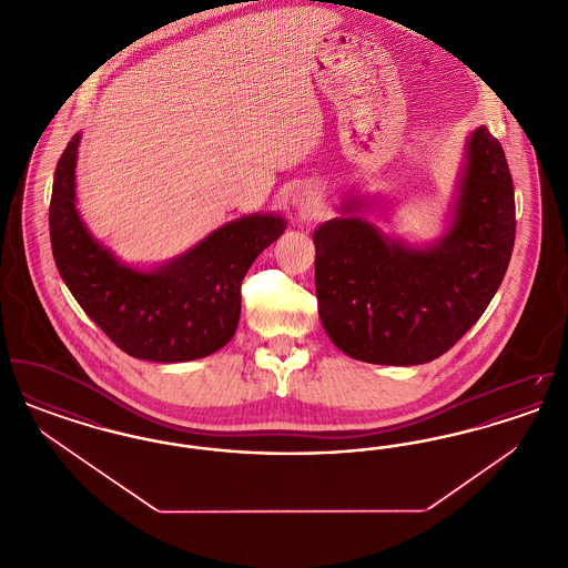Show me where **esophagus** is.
<instances>
[{
    "label": "esophagus",
    "mask_w": 568,
    "mask_h": 568,
    "mask_svg": "<svg viewBox=\"0 0 568 568\" xmlns=\"http://www.w3.org/2000/svg\"><path fill=\"white\" fill-rule=\"evenodd\" d=\"M300 209H302L304 213H315V211H317V200H315V197H306V200H302Z\"/></svg>",
    "instance_id": "1"
}]
</instances>
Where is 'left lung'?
Instances as JSON below:
<instances>
[{
	"instance_id": "left-lung-1",
	"label": "left lung",
	"mask_w": 568,
	"mask_h": 568,
	"mask_svg": "<svg viewBox=\"0 0 568 568\" xmlns=\"http://www.w3.org/2000/svg\"><path fill=\"white\" fill-rule=\"evenodd\" d=\"M313 241L320 317L341 352L389 366L436 359L477 324L509 268L515 195L503 144L487 128L473 132L456 219L433 248L387 243L357 216L327 221Z\"/></svg>"
}]
</instances>
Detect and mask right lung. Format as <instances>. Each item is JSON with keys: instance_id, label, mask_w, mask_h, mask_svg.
I'll return each instance as SVG.
<instances>
[{"instance_id": "add662e5", "label": "right lung", "mask_w": 568, "mask_h": 568, "mask_svg": "<svg viewBox=\"0 0 568 568\" xmlns=\"http://www.w3.org/2000/svg\"><path fill=\"white\" fill-rule=\"evenodd\" d=\"M79 142L81 135H72L57 162L49 225L57 271L82 311L121 352L140 359L187 362L227 345L241 320L244 274L283 234V219L246 216L160 271H132L89 236L77 213Z\"/></svg>"}]
</instances>
